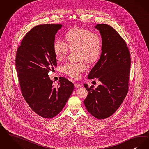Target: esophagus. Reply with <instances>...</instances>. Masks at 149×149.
<instances>
[{
	"label": "esophagus",
	"instance_id": "esophagus-1",
	"mask_svg": "<svg viewBox=\"0 0 149 149\" xmlns=\"http://www.w3.org/2000/svg\"><path fill=\"white\" fill-rule=\"evenodd\" d=\"M82 86V85L81 84H80L79 83H75V86L76 87V88H80V87H81Z\"/></svg>",
	"mask_w": 149,
	"mask_h": 149
}]
</instances>
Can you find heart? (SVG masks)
I'll use <instances>...</instances> for the list:
<instances>
[{
  "label": "heart",
  "mask_w": 149,
  "mask_h": 149,
  "mask_svg": "<svg viewBox=\"0 0 149 149\" xmlns=\"http://www.w3.org/2000/svg\"><path fill=\"white\" fill-rule=\"evenodd\" d=\"M65 39L67 44L60 39L54 42V52L58 59L65 57L69 49L79 52V60H85L91 63L99 58L101 53V38L98 33L76 27L68 31ZM62 69L71 77L78 78L81 72L85 71L86 66L83 61H80L76 64H67L63 66Z\"/></svg>",
  "instance_id": "1"
}]
</instances>
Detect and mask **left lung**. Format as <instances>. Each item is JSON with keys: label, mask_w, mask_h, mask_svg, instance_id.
<instances>
[{"label": "left lung", "mask_w": 149, "mask_h": 149, "mask_svg": "<svg viewBox=\"0 0 149 149\" xmlns=\"http://www.w3.org/2000/svg\"><path fill=\"white\" fill-rule=\"evenodd\" d=\"M95 28L101 35V54L88 79L97 78L101 84L95 89L84 84L89 93L84 104L93 116L104 119L118 110L127 95L131 59L124 40L113 28L105 24Z\"/></svg>", "instance_id": "1"}]
</instances>
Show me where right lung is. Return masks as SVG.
Listing matches in <instances>:
<instances>
[{"instance_id":"right-lung-1","label":"right lung","mask_w":149,"mask_h":149,"mask_svg":"<svg viewBox=\"0 0 149 149\" xmlns=\"http://www.w3.org/2000/svg\"><path fill=\"white\" fill-rule=\"evenodd\" d=\"M61 27V24L36 26L24 36L16 55L23 96L36 113L47 119L60 113L74 88V84L64 77L55 85L48 75L57 66L53 44Z\"/></svg>"}]
</instances>
